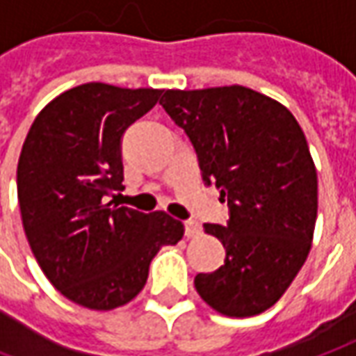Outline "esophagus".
I'll return each instance as SVG.
<instances>
[{
    "instance_id": "obj_1",
    "label": "esophagus",
    "mask_w": 356,
    "mask_h": 356,
    "mask_svg": "<svg viewBox=\"0 0 356 356\" xmlns=\"http://www.w3.org/2000/svg\"><path fill=\"white\" fill-rule=\"evenodd\" d=\"M201 234V225L197 220H187L185 222V236L187 238H197Z\"/></svg>"
}]
</instances>
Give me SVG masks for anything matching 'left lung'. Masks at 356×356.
<instances>
[{"label":"left lung","mask_w":356,"mask_h":356,"mask_svg":"<svg viewBox=\"0 0 356 356\" xmlns=\"http://www.w3.org/2000/svg\"><path fill=\"white\" fill-rule=\"evenodd\" d=\"M195 147L204 185L220 191L228 220L204 225L225 264L197 274L213 309L250 317L272 307L298 276L317 218V171L286 106L246 86L165 90L159 100Z\"/></svg>","instance_id":"8db88e82"}]
</instances>
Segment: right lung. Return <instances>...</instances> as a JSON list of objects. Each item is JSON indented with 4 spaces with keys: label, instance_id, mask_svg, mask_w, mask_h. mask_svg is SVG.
<instances>
[{
    "label": "right lung",
    "instance_id": "obj_1",
    "mask_svg": "<svg viewBox=\"0 0 356 356\" xmlns=\"http://www.w3.org/2000/svg\"><path fill=\"white\" fill-rule=\"evenodd\" d=\"M161 92L80 84L44 106L23 143L17 199L29 246L49 282L82 307L134 300L157 250L183 238L165 213L110 201L124 189L122 138Z\"/></svg>",
    "mask_w": 356,
    "mask_h": 356
}]
</instances>
